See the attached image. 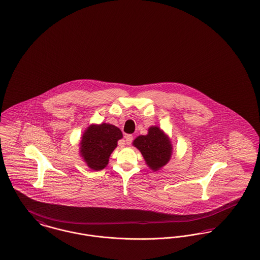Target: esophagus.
I'll list each match as a JSON object with an SVG mask.
<instances>
[{"label": "esophagus", "instance_id": "1", "mask_svg": "<svg viewBox=\"0 0 260 260\" xmlns=\"http://www.w3.org/2000/svg\"><path fill=\"white\" fill-rule=\"evenodd\" d=\"M125 143L127 144V145H129V144H132V142H133V139H134V137L132 136V135H127V136H125Z\"/></svg>", "mask_w": 260, "mask_h": 260}]
</instances>
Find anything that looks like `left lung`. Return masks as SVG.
<instances>
[{
  "instance_id": "1",
  "label": "left lung",
  "mask_w": 260,
  "mask_h": 260,
  "mask_svg": "<svg viewBox=\"0 0 260 260\" xmlns=\"http://www.w3.org/2000/svg\"><path fill=\"white\" fill-rule=\"evenodd\" d=\"M133 144L141 152L147 166L153 171L160 170L171 159L173 150L171 141L158 126L149 127L148 134L138 137Z\"/></svg>"
}]
</instances>
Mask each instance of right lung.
Instances as JSON below:
<instances>
[{
	"instance_id": "obj_1",
	"label": "right lung",
	"mask_w": 260,
	"mask_h": 260,
	"mask_svg": "<svg viewBox=\"0 0 260 260\" xmlns=\"http://www.w3.org/2000/svg\"><path fill=\"white\" fill-rule=\"evenodd\" d=\"M122 138L119 127L110 123L91 124L84 132L80 140V156L89 168L100 171L109 163L111 153Z\"/></svg>"
}]
</instances>
